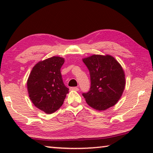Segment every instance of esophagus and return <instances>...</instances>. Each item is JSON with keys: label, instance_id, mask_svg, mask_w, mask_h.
Wrapping results in <instances>:
<instances>
[{"label": "esophagus", "instance_id": "obj_1", "mask_svg": "<svg viewBox=\"0 0 153 153\" xmlns=\"http://www.w3.org/2000/svg\"><path fill=\"white\" fill-rule=\"evenodd\" d=\"M70 89L71 90H76V91H78L79 90V88L77 87H71L70 88Z\"/></svg>", "mask_w": 153, "mask_h": 153}]
</instances>
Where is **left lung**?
Returning <instances> with one entry per match:
<instances>
[{
    "label": "left lung",
    "instance_id": "left-lung-1",
    "mask_svg": "<svg viewBox=\"0 0 153 153\" xmlns=\"http://www.w3.org/2000/svg\"><path fill=\"white\" fill-rule=\"evenodd\" d=\"M88 69L91 86L83 93L87 104L104 111L115 105L125 88V75L120 64L110 55H94L83 59Z\"/></svg>",
    "mask_w": 153,
    "mask_h": 153
}]
</instances>
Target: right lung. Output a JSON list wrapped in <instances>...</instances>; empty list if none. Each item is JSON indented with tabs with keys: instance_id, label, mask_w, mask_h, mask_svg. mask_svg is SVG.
<instances>
[{
	"instance_id": "1",
	"label": "right lung",
	"mask_w": 153,
	"mask_h": 153,
	"mask_svg": "<svg viewBox=\"0 0 153 153\" xmlns=\"http://www.w3.org/2000/svg\"><path fill=\"white\" fill-rule=\"evenodd\" d=\"M64 59L53 56L40 61L33 67L27 85L30 100L47 114L57 111L63 104L69 88L65 86L61 68Z\"/></svg>"
}]
</instances>
